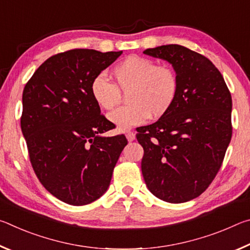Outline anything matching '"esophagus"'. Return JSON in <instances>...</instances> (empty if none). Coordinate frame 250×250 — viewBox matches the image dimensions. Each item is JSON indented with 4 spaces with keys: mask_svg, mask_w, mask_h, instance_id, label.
<instances>
[{
    "mask_svg": "<svg viewBox=\"0 0 250 250\" xmlns=\"http://www.w3.org/2000/svg\"><path fill=\"white\" fill-rule=\"evenodd\" d=\"M125 137H126V139H128L129 142H132L135 140V134L133 132H128L125 134Z\"/></svg>",
    "mask_w": 250,
    "mask_h": 250,
    "instance_id": "34e87169",
    "label": "esophagus"
}]
</instances>
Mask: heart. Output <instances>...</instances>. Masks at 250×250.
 <instances>
[{
  "label": "heart",
  "instance_id": "b5f03b06",
  "mask_svg": "<svg viewBox=\"0 0 250 250\" xmlns=\"http://www.w3.org/2000/svg\"><path fill=\"white\" fill-rule=\"evenodd\" d=\"M115 84L98 75L91 80L90 94L99 108L110 110L126 93L128 104L110 112L108 119L119 131H126L146 122L150 115L161 117L174 104L179 82L171 67L158 65L150 58L129 56L112 70Z\"/></svg>",
  "mask_w": 250,
  "mask_h": 250
}]
</instances>
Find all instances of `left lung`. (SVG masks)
Returning a JSON list of instances; mask_svg holds the SVG:
<instances>
[{
  "instance_id": "left-lung-1",
  "label": "left lung",
  "mask_w": 250,
  "mask_h": 250,
  "mask_svg": "<svg viewBox=\"0 0 250 250\" xmlns=\"http://www.w3.org/2000/svg\"><path fill=\"white\" fill-rule=\"evenodd\" d=\"M174 69L179 88L166 115L138 129L149 191L168 203L200 196L216 176L231 139V96L209 59L181 45L146 49Z\"/></svg>"
}]
</instances>
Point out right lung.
Returning a JSON list of instances; mask_svg holds the SVG:
<instances>
[{
	"instance_id": "1",
	"label": "right lung",
	"mask_w": 250,
	"mask_h": 250,
	"mask_svg": "<svg viewBox=\"0 0 250 250\" xmlns=\"http://www.w3.org/2000/svg\"><path fill=\"white\" fill-rule=\"evenodd\" d=\"M122 52L71 49L45 61L23 91L21 128L44 188L67 204H90L107 192L128 141L104 137L113 124L101 116L91 80Z\"/></svg>"
}]
</instances>
